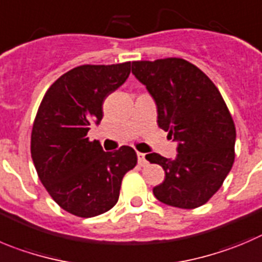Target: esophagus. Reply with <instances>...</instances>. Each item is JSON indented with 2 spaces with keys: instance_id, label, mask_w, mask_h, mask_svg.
<instances>
[{
  "instance_id": "obj_1",
  "label": "esophagus",
  "mask_w": 262,
  "mask_h": 262,
  "mask_svg": "<svg viewBox=\"0 0 262 262\" xmlns=\"http://www.w3.org/2000/svg\"><path fill=\"white\" fill-rule=\"evenodd\" d=\"M137 156H138V164L141 167H146L148 164L147 159H146V154L143 152H137Z\"/></svg>"
}]
</instances>
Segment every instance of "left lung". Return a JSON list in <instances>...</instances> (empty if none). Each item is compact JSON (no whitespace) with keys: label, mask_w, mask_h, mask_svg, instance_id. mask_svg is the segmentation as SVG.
Wrapping results in <instances>:
<instances>
[{"label":"left lung","mask_w":262,"mask_h":262,"mask_svg":"<svg viewBox=\"0 0 262 262\" xmlns=\"http://www.w3.org/2000/svg\"><path fill=\"white\" fill-rule=\"evenodd\" d=\"M132 73L155 101L158 125L177 142L176 159L146 155L165 172L154 195L177 208L205 204L235 158V125L221 93L203 71L181 58L133 62Z\"/></svg>","instance_id":"8db88e82"}]
</instances>
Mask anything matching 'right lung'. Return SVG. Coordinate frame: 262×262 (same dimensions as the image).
I'll return each instance as SVG.
<instances>
[{
	"label": "right lung",
	"mask_w": 262,
	"mask_h": 262,
	"mask_svg": "<svg viewBox=\"0 0 262 262\" xmlns=\"http://www.w3.org/2000/svg\"><path fill=\"white\" fill-rule=\"evenodd\" d=\"M130 73V62L80 66L54 82L40 104L31 137V155L40 181L64 211L94 217L119 200L124 174L137 164L129 146L104 152L86 137L103 117L102 106Z\"/></svg>",
	"instance_id": "add662e5"
}]
</instances>
